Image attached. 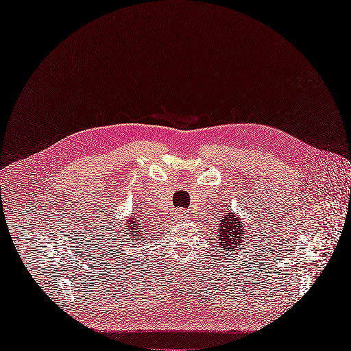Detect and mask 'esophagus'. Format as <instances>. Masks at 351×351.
<instances>
[{
  "label": "esophagus",
  "mask_w": 351,
  "mask_h": 351,
  "mask_svg": "<svg viewBox=\"0 0 351 351\" xmlns=\"http://www.w3.org/2000/svg\"><path fill=\"white\" fill-rule=\"evenodd\" d=\"M187 212L184 210V209H178V210H176V213H174V216H173V221L174 222H177V223H180V222H184L186 219H187Z\"/></svg>",
  "instance_id": "34e87169"
}]
</instances>
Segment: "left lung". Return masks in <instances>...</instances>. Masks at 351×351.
I'll list each match as a JSON object with an SVG mask.
<instances>
[{
  "label": "left lung",
  "instance_id": "left-lung-1",
  "mask_svg": "<svg viewBox=\"0 0 351 351\" xmlns=\"http://www.w3.org/2000/svg\"><path fill=\"white\" fill-rule=\"evenodd\" d=\"M244 226L241 225L238 216L234 213L225 215L219 223V232H217V238L221 241L219 247L223 250L225 257L228 256V252L237 254L241 247H244Z\"/></svg>",
  "mask_w": 351,
  "mask_h": 351
}]
</instances>
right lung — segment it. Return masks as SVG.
I'll use <instances>...</instances> for the list:
<instances>
[{
    "instance_id": "right-lung-1",
    "label": "right lung",
    "mask_w": 351,
    "mask_h": 351,
    "mask_svg": "<svg viewBox=\"0 0 351 351\" xmlns=\"http://www.w3.org/2000/svg\"><path fill=\"white\" fill-rule=\"evenodd\" d=\"M143 231H145L143 228H139V226H138L136 217H130V219L128 221V225L125 226V234L134 235V238H136V235H138L139 232H143ZM123 243H125V241H123ZM132 243H134V241H132Z\"/></svg>"
}]
</instances>
